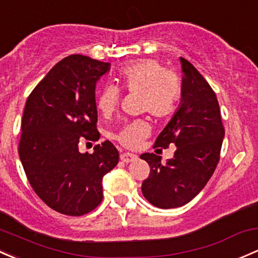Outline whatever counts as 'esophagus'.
Segmentation results:
<instances>
[{
  "label": "esophagus",
  "instance_id": "obj_1",
  "mask_svg": "<svg viewBox=\"0 0 258 258\" xmlns=\"http://www.w3.org/2000/svg\"><path fill=\"white\" fill-rule=\"evenodd\" d=\"M120 158H121L122 162H124V163H130V162L136 161L137 156H136V154H134V153H128V152H126V153H121Z\"/></svg>",
  "mask_w": 258,
  "mask_h": 258
}]
</instances>
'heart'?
I'll return each mask as SVG.
<instances>
[{
    "mask_svg": "<svg viewBox=\"0 0 258 258\" xmlns=\"http://www.w3.org/2000/svg\"><path fill=\"white\" fill-rule=\"evenodd\" d=\"M121 90L140 95V110L157 118H165L177 108L181 85L174 73L156 59H140L127 63L117 72ZM120 102V90L115 85H105L96 96V106L104 116H110ZM150 134V126L143 120L127 122L113 135L127 148H137Z\"/></svg>",
    "mask_w": 258,
    "mask_h": 258,
    "instance_id": "1",
    "label": "heart"
}]
</instances>
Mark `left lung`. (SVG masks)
I'll return each mask as SVG.
<instances>
[{"label": "left lung", "instance_id": "left-lung-1", "mask_svg": "<svg viewBox=\"0 0 258 258\" xmlns=\"http://www.w3.org/2000/svg\"><path fill=\"white\" fill-rule=\"evenodd\" d=\"M180 63L184 73L180 106L153 146L174 145V157L162 163L157 154H141L151 168L142 193L161 209L183 207L202 191L215 172L225 136L214 90L193 64L184 58Z\"/></svg>", "mask_w": 258, "mask_h": 258}]
</instances>
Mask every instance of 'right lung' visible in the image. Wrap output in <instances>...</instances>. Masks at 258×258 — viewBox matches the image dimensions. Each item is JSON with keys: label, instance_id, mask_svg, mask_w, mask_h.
Here are the masks:
<instances>
[{"label": "right lung", "instance_id": "1", "mask_svg": "<svg viewBox=\"0 0 258 258\" xmlns=\"http://www.w3.org/2000/svg\"><path fill=\"white\" fill-rule=\"evenodd\" d=\"M108 69L110 63L69 55L27 99L18 146L22 165L38 197L64 215H85L100 205L102 177L118 163L110 141L91 154L79 152L84 138L97 140L95 86Z\"/></svg>", "mask_w": 258, "mask_h": 258}]
</instances>
